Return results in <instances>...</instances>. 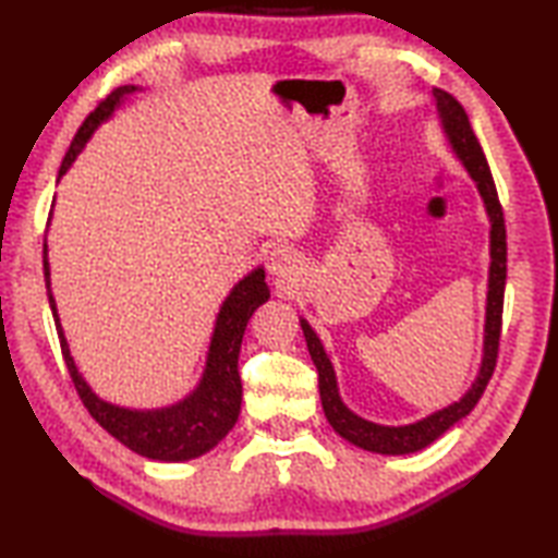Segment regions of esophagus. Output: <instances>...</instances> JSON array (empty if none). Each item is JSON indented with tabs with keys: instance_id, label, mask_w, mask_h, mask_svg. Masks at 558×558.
Returning a JSON list of instances; mask_svg holds the SVG:
<instances>
[{
	"instance_id": "obj_1",
	"label": "esophagus",
	"mask_w": 558,
	"mask_h": 558,
	"mask_svg": "<svg viewBox=\"0 0 558 558\" xmlns=\"http://www.w3.org/2000/svg\"><path fill=\"white\" fill-rule=\"evenodd\" d=\"M268 270H270L272 278H276L278 282H282V286H286V282L290 286V282L298 280L300 272H302L300 254L294 252L292 246H286V244L276 246L268 254Z\"/></svg>"
}]
</instances>
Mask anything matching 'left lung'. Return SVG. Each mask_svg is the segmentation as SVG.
<instances>
[{
	"label": "left lung",
	"mask_w": 558,
	"mask_h": 558,
	"mask_svg": "<svg viewBox=\"0 0 558 558\" xmlns=\"http://www.w3.org/2000/svg\"><path fill=\"white\" fill-rule=\"evenodd\" d=\"M436 98V114L438 126L448 141V148L465 168L468 177L477 186V194L484 204V213L489 218V270H487V302H484V338H482V362L475 381L450 405L434 410L422 420H414L410 424H378L372 420L360 417L352 412L345 400L340 396L338 376L333 369V362L326 354L322 338L310 326L304 316H300V326L304 330L306 348H310L312 362L318 372V393H322V405L328 424L362 450L378 456H408L417 453V450L434 444L438 436H444L450 426L458 424L462 417L475 410L484 388H487L489 378L496 366V354H499V338H501V312H504V288H506V225H504V210L499 204V194H496V184L492 170L484 158L480 141L472 132L470 120L462 105L448 96L446 90L434 88Z\"/></svg>",
	"instance_id": "1"
}]
</instances>
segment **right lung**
Listing matches in <instances>:
<instances>
[{"label":"right lung","mask_w":558,"mask_h":558,"mask_svg":"<svg viewBox=\"0 0 558 558\" xmlns=\"http://www.w3.org/2000/svg\"><path fill=\"white\" fill-rule=\"evenodd\" d=\"M136 90H141V86L117 88L108 100L98 105L96 112L88 114V120L81 124L74 141H71V146L62 160V168H59L57 182L71 170V165L76 162L81 150L86 148L93 134H96L105 122H110L112 114L120 110L124 100ZM47 252H50V248H47L45 242L43 264L47 300H50V310L54 316L59 342H62V354L69 366L71 381H74L83 405L88 408L93 420H96L105 432L112 434L117 441L148 460L182 462L194 460L208 453L210 448H216L222 438L230 434L242 410V381L240 372H236V357H240L248 318H252L258 306L268 302L270 298L264 266L248 270L240 282H234L228 298L222 300L216 314V324H213L204 372H201L196 386L189 390L184 398L172 402V405L126 408L100 398L78 372L74 357H71L64 328L62 322H59L50 278V256H47Z\"/></svg>","instance_id":"1"}]
</instances>
